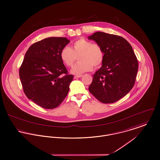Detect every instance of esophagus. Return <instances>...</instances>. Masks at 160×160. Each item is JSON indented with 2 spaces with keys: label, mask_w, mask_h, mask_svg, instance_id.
Wrapping results in <instances>:
<instances>
[{
  "label": "esophagus",
  "mask_w": 160,
  "mask_h": 160,
  "mask_svg": "<svg viewBox=\"0 0 160 160\" xmlns=\"http://www.w3.org/2000/svg\"><path fill=\"white\" fill-rule=\"evenodd\" d=\"M82 76V74H79V75H75L74 76V78H81Z\"/></svg>",
  "instance_id": "esophagus-1"
}]
</instances>
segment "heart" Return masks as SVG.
I'll return each instance as SVG.
<instances>
[{"mask_svg": "<svg viewBox=\"0 0 160 160\" xmlns=\"http://www.w3.org/2000/svg\"><path fill=\"white\" fill-rule=\"evenodd\" d=\"M80 61L75 65L71 72L80 74L91 71L93 68L100 67L104 61V52L100 44L92 43L84 38L76 40L72 48L65 46L60 52V58L67 67H71L76 62L77 57Z\"/></svg>", "mask_w": 160, "mask_h": 160, "instance_id": "heart-1", "label": "heart"}]
</instances>
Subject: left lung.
<instances>
[{"label":"left lung","mask_w":160,"mask_h":160,"mask_svg":"<svg viewBox=\"0 0 160 160\" xmlns=\"http://www.w3.org/2000/svg\"><path fill=\"white\" fill-rule=\"evenodd\" d=\"M89 40L100 44L104 52L102 67L93 75L89 92L102 103H113L125 97L134 86L138 61L131 44L124 38L102 32Z\"/></svg>","instance_id":"1"}]
</instances>
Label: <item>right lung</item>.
<instances>
[{
	"label": "right lung",
	"instance_id": "obj_1",
	"mask_svg": "<svg viewBox=\"0 0 160 160\" xmlns=\"http://www.w3.org/2000/svg\"><path fill=\"white\" fill-rule=\"evenodd\" d=\"M70 42L65 37H49L32 44L19 68V78L27 97L44 109H54L69 92L73 75L60 58Z\"/></svg>",
	"mask_w": 160,
	"mask_h": 160
}]
</instances>
